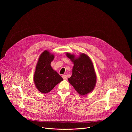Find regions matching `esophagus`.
<instances>
[{"label": "esophagus", "instance_id": "obj_1", "mask_svg": "<svg viewBox=\"0 0 132 132\" xmlns=\"http://www.w3.org/2000/svg\"><path fill=\"white\" fill-rule=\"evenodd\" d=\"M62 77H63V78L64 80H66V79H67V76H66V75H63Z\"/></svg>", "mask_w": 132, "mask_h": 132}]
</instances>
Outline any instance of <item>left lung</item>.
<instances>
[{
	"instance_id": "obj_1",
	"label": "left lung",
	"mask_w": 132,
	"mask_h": 132,
	"mask_svg": "<svg viewBox=\"0 0 132 132\" xmlns=\"http://www.w3.org/2000/svg\"><path fill=\"white\" fill-rule=\"evenodd\" d=\"M66 55L73 62L72 74L68 81L81 96L90 92L95 88L97 78L91 60L85 54L77 59L69 53Z\"/></svg>"
}]
</instances>
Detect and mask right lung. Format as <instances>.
I'll return each instance as SVG.
<instances>
[{"label": "right lung", "instance_id": "obj_1", "mask_svg": "<svg viewBox=\"0 0 132 132\" xmlns=\"http://www.w3.org/2000/svg\"><path fill=\"white\" fill-rule=\"evenodd\" d=\"M54 58L53 55L45 51L40 55L36 65L34 81L37 89L43 93L51 91L56 85L63 80L51 66Z\"/></svg>", "mask_w": 132, "mask_h": 132}]
</instances>
